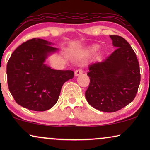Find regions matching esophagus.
<instances>
[{"mask_svg":"<svg viewBox=\"0 0 150 150\" xmlns=\"http://www.w3.org/2000/svg\"><path fill=\"white\" fill-rule=\"evenodd\" d=\"M83 73V69H77V70H76L75 71V76H79V75H81V74H82Z\"/></svg>","mask_w":150,"mask_h":150,"instance_id":"esophagus-1","label":"esophagus"}]
</instances>
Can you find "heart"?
<instances>
[{"label":"heart","instance_id":"b5f03b06","mask_svg":"<svg viewBox=\"0 0 150 150\" xmlns=\"http://www.w3.org/2000/svg\"><path fill=\"white\" fill-rule=\"evenodd\" d=\"M98 48H99V46H98V45H93V46L90 47L89 50V52H96V51L98 49Z\"/></svg>","mask_w":150,"mask_h":150}]
</instances>
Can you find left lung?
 Instances as JSON below:
<instances>
[{"instance_id": "1", "label": "left lung", "mask_w": 150, "mask_h": 150, "mask_svg": "<svg viewBox=\"0 0 150 150\" xmlns=\"http://www.w3.org/2000/svg\"><path fill=\"white\" fill-rule=\"evenodd\" d=\"M117 48L102 62L90 65V79L85 91L88 103L100 111L122 109L134 99L141 81L139 63L134 51L122 37L110 35Z\"/></svg>"}]
</instances>
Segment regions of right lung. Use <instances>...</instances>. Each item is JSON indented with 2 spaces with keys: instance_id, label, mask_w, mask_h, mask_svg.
Segmentation results:
<instances>
[{
  "instance_id": "right-lung-1",
  "label": "right lung",
  "mask_w": 150,
  "mask_h": 150,
  "mask_svg": "<svg viewBox=\"0 0 150 150\" xmlns=\"http://www.w3.org/2000/svg\"><path fill=\"white\" fill-rule=\"evenodd\" d=\"M52 43L38 38L18 47L7 65V83L15 101L28 109L45 111L58 101L61 87L74 77L71 70H55L44 62L58 50Z\"/></svg>"
}]
</instances>
